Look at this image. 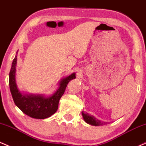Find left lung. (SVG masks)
Wrapping results in <instances>:
<instances>
[{
  "label": "left lung",
  "instance_id": "obj_1",
  "mask_svg": "<svg viewBox=\"0 0 146 146\" xmlns=\"http://www.w3.org/2000/svg\"><path fill=\"white\" fill-rule=\"evenodd\" d=\"M82 116L84 121L86 122V123H89L90 125H103L106 124V122H103L100 121V120L98 119L95 118V117L92 116V115H90L88 113H82Z\"/></svg>",
  "mask_w": 146,
  "mask_h": 146
}]
</instances>
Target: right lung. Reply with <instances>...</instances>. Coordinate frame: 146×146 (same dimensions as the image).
<instances>
[{
  "label": "right lung",
  "instance_id": "add662e5",
  "mask_svg": "<svg viewBox=\"0 0 146 146\" xmlns=\"http://www.w3.org/2000/svg\"><path fill=\"white\" fill-rule=\"evenodd\" d=\"M17 56L14 58L9 72V88L14 102L23 113L35 119H45L51 117L57 111L59 101L70 80L75 78V73L64 78L58 90L50 98L42 95H23L19 91L16 84L15 73Z\"/></svg>",
  "mask_w": 146,
  "mask_h": 146
}]
</instances>
